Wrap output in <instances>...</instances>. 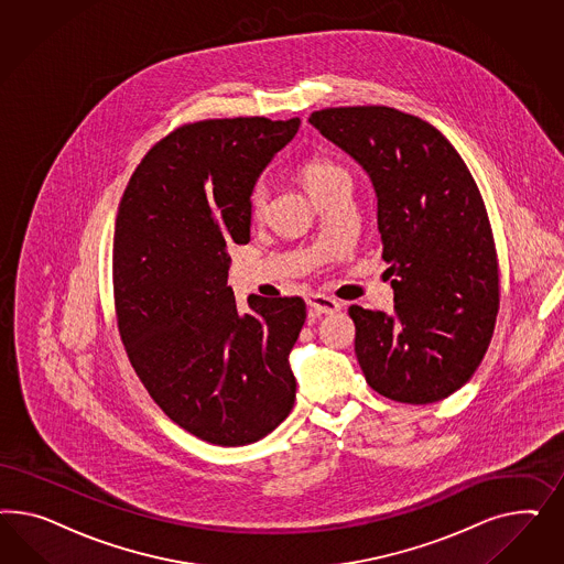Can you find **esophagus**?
<instances>
[{
  "instance_id": "1",
  "label": "esophagus",
  "mask_w": 564,
  "mask_h": 564,
  "mask_svg": "<svg viewBox=\"0 0 564 564\" xmlns=\"http://www.w3.org/2000/svg\"><path fill=\"white\" fill-rule=\"evenodd\" d=\"M306 302L307 307H310V314H316V316H321V314H335V312L341 310V304L337 300L326 297L323 293L307 295Z\"/></svg>"
}]
</instances>
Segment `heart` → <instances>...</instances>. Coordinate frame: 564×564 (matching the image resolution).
I'll use <instances>...</instances> for the list:
<instances>
[{
	"label": "heart",
	"mask_w": 564,
	"mask_h": 564,
	"mask_svg": "<svg viewBox=\"0 0 564 564\" xmlns=\"http://www.w3.org/2000/svg\"><path fill=\"white\" fill-rule=\"evenodd\" d=\"M335 173H341V170L337 165H330V163H323V161H314L304 167V184L306 188H312L316 184H321L326 177L335 175ZM267 196H269V189L264 182H258L252 194H250V206H252V215H260L264 210L267 205Z\"/></svg>",
	"instance_id": "1"
}]
</instances>
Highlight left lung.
<instances>
[{"label":"left lung","mask_w":564,"mask_h":564,"mask_svg":"<svg viewBox=\"0 0 564 564\" xmlns=\"http://www.w3.org/2000/svg\"><path fill=\"white\" fill-rule=\"evenodd\" d=\"M310 123L368 173L394 312L349 307L376 393L426 405L462 389L490 345L498 262L488 213L455 147L393 107H330Z\"/></svg>","instance_id":"8db88e82"}]
</instances>
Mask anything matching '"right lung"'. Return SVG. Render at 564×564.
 <instances>
[{"label":"right lung","instance_id":"1","mask_svg":"<svg viewBox=\"0 0 564 564\" xmlns=\"http://www.w3.org/2000/svg\"><path fill=\"white\" fill-rule=\"evenodd\" d=\"M300 123L182 126L140 161L121 198L113 238L121 341L154 403L206 443H257L295 401L290 354L306 304L252 295L241 312L227 285V246L250 241V194Z\"/></svg>","mask_w":564,"mask_h":564}]
</instances>
